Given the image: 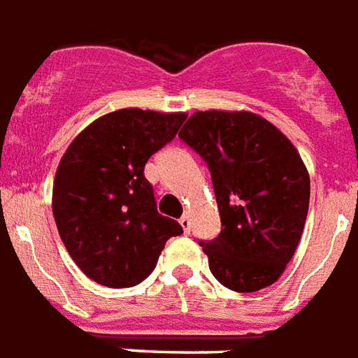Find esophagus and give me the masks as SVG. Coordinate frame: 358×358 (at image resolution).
Wrapping results in <instances>:
<instances>
[{"label":"esophagus","instance_id":"esophagus-1","mask_svg":"<svg viewBox=\"0 0 358 358\" xmlns=\"http://www.w3.org/2000/svg\"><path fill=\"white\" fill-rule=\"evenodd\" d=\"M179 225L182 227V231H185V233L189 234L190 233V217L189 215H182V217L179 219Z\"/></svg>","mask_w":358,"mask_h":358}]
</instances>
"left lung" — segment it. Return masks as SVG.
<instances>
[{"instance_id":"obj_1","label":"left lung","mask_w":358,"mask_h":358,"mask_svg":"<svg viewBox=\"0 0 358 358\" xmlns=\"http://www.w3.org/2000/svg\"><path fill=\"white\" fill-rule=\"evenodd\" d=\"M208 164L221 233L200 240L211 275L234 292L276 282L303 233L311 182L301 156L252 112H194L179 131Z\"/></svg>"}]
</instances>
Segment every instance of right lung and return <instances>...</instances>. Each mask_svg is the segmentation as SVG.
Here are the masks:
<instances>
[{"label": "right lung", "mask_w": 358, "mask_h": 358, "mask_svg": "<svg viewBox=\"0 0 358 358\" xmlns=\"http://www.w3.org/2000/svg\"><path fill=\"white\" fill-rule=\"evenodd\" d=\"M187 114L122 108L76 137L53 182V215L70 257L108 288L143 282L171 236L176 219L156 210L145 164L179 131Z\"/></svg>", "instance_id": "right-lung-1"}]
</instances>
